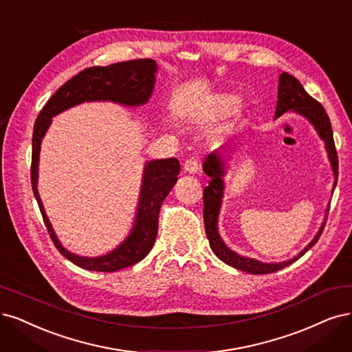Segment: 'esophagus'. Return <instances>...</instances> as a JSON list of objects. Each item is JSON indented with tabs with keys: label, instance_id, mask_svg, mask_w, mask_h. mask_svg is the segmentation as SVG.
Listing matches in <instances>:
<instances>
[{
	"label": "esophagus",
	"instance_id": "esophagus-1",
	"mask_svg": "<svg viewBox=\"0 0 352 352\" xmlns=\"http://www.w3.org/2000/svg\"><path fill=\"white\" fill-rule=\"evenodd\" d=\"M184 170L186 173H197L199 170V160L197 157H190L184 163Z\"/></svg>",
	"mask_w": 352,
	"mask_h": 352
}]
</instances>
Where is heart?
Instances as JSON below:
<instances>
[{
  "label": "heart",
  "mask_w": 352,
  "mask_h": 352,
  "mask_svg": "<svg viewBox=\"0 0 352 352\" xmlns=\"http://www.w3.org/2000/svg\"><path fill=\"white\" fill-rule=\"evenodd\" d=\"M237 107V99L232 98V96L221 94L217 96L212 102V113L218 116H226L233 113Z\"/></svg>",
  "instance_id": "heart-1"
}]
</instances>
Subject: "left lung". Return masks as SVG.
<instances>
[{
    "instance_id": "1",
    "label": "left lung",
    "mask_w": 352,
    "mask_h": 352,
    "mask_svg": "<svg viewBox=\"0 0 352 352\" xmlns=\"http://www.w3.org/2000/svg\"><path fill=\"white\" fill-rule=\"evenodd\" d=\"M287 111L297 112L301 116H305L307 120H310V124L314 126V129L318 131L319 137L324 141V147H326V151H328V157L331 160V166L335 175V184H333V188H335L336 179H338V154L335 148L333 132L331 128L329 116L326 113L324 107L318 100H314L311 96L302 89L300 81L296 77L289 76L288 72H283L280 76V84H278V102H276L275 119L280 118ZM202 168L205 175H208L211 179L208 186L204 189L205 233H207L210 246L215 253V256L218 259H221L224 263L249 274H271L285 268V266H288L289 263H293L294 261L301 258L310 248H313L318 243L326 221H323L318 234L314 236V239L310 241V243L302 249L296 258L285 262L263 263L256 259L240 256V254H237L232 249H228L224 245L220 234H218V227H217L218 214H220V207H221L223 190H224V180H223L224 163L220 153L218 151L211 153L207 159H205ZM326 211H329V208Z\"/></svg>"
}]
</instances>
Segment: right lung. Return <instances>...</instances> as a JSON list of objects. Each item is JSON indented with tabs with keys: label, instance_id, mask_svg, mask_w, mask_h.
<instances>
[{
	"label": "right lung",
	"instance_id": "right-lung-1",
	"mask_svg": "<svg viewBox=\"0 0 352 352\" xmlns=\"http://www.w3.org/2000/svg\"><path fill=\"white\" fill-rule=\"evenodd\" d=\"M157 64L154 59H132L107 67H90L60 86L46 102L33 128L30 180L43 223L59 253L82 270L115 272L142 261L154 246L159 232V212L163 201L177 182L180 164L177 159L153 160L145 164L138 210L129 236L116 249L99 258H84L68 252L55 236L45 214L38 192V166L41 142L55 115L82 102L111 100L125 106L147 103L155 82Z\"/></svg>",
	"mask_w": 352,
	"mask_h": 352
}]
</instances>
